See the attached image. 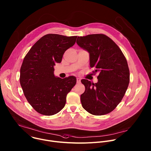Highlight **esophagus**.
<instances>
[{
  "label": "esophagus",
  "mask_w": 151,
  "mask_h": 151,
  "mask_svg": "<svg viewBox=\"0 0 151 151\" xmlns=\"http://www.w3.org/2000/svg\"><path fill=\"white\" fill-rule=\"evenodd\" d=\"M76 82H77V83H81V79L79 78H76Z\"/></svg>",
  "instance_id": "1"
}]
</instances>
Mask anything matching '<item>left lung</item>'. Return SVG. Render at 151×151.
I'll use <instances>...</instances> for the list:
<instances>
[{
    "label": "left lung",
    "mask_w": 151,
    "mask_h": 151,
    "mask_svg": "<svg viewBox=\"0 0 151 151\" xmlns=\"http://www.w3.org/2000/svg\"><path fill=\"white\" fill-rule=\"evenodd\" d=\"M77 44L89 54L90 67L98 72V82L82 79L85 91L81 95L83 108L96 116L107 114L121 102L127 89L130 72L127 60L118 45L104 34L78 37Z\"/></svg>",
    "instance_id": "1"
}]
</instances>
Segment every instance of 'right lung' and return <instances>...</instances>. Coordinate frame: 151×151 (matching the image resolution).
I'll use <instances>...</instances> for the list:
<instances>
[{
  "label": "right lung",
  "instance_id": "add662e5",
  "mask_svg": "<svg viewBox=\"0 0 151 151\" xmlns=\"http://www.w3.org/2000/svg\"><path fill=\"white\" fill-rule=\"evenodd\" d=\"M77 36L49 34L31 48L20 69V83L33 109L42 115L52 116L65 107L67 94L76 83L73 76L61 79L54 75L56 63H60L65 51Z\"/></svg>",
  "mask_w": 151,
  "mask_h": 151
}]
</instances>
